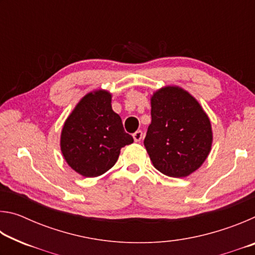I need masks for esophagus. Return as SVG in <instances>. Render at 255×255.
Masks as SVG:
<instances>
[{
	"instance_id": "1",
	"label": "esophagus",
	"mask_w": 255,
	"mask_h": 255,
	"mask_svg": "<svg viewBox=\"0 0 255 255\" xmlns=\"http://www.w3.org/2000/svg\"><path fill=\"white\" fill-rule=\"evenodd\" d=\"M143 136H144V133H143V131H141V130H137L136 132L132 133L133 140H135V141H140L141 138H143Z\"/></svg>"
}]
</instances>
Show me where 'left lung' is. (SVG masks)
<instances>
[{
  "mask_svg": "<svg viewBox=\"0 0 255 255\" xmlns=\"http://www.w3.org/2000/svg\"><path fill=\"white\" fill-rule=\"evenodd\" d=\"M152 123L144 145L153 165L163 174L183 178L208 156L213 132L208 116L191 94L165 86L153 94Z\"/></svg>",
  "mask_w": 255,
  "mask_h": 255,
  "instance_id": "8db88e82",
  "label": "left lung"
}]
</instances>
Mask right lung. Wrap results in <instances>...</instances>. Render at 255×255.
I'll list each match as a JSON object with an SVG mask.
<instances>
[{"mask_svg":"<svg viewBox=\"0 0 255 255\" xmlns=\"http://www.w3.org/2000/svg\"><path fill=\"white\" fill-rule=\"evenodd\" d=\"M132 141L125 131L122 118L112 110L111 94L97 91L86 94L66 119L60 149L73 170L94 178L110 170L120 149Z\"/></svg>","mask_w":255,"mask_h":255,"instance_id":"obj_1","label":"right lung"}]
</instances>
